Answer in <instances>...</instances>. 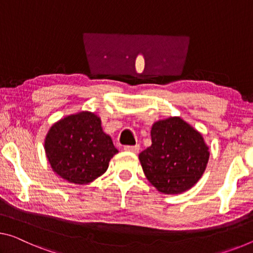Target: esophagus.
Returning <instances> with one entry per match:
<instances>
[{
  "label": "esophagus",
  "mask_w": 253,
  "mask_h": 253,
  "mask_svg": "<svg viewBox=\"0 0 253 253\" xmlns=\"http://www.w3.org/2000/svg\"><path fill=\"white\" fill-rule=\"evenodd\" d=\"M139 149H140V146L139 145H135V146H124V150L132 151V153H138Z\"/></svg>",
  "instance_id": "esophagus-1"
}]
</instances>
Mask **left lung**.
<instances>
[{
    "instance_id": "8db88e82",
    "label": "left lung",
    "mask_w": 253,
    "mask_h": 253,
    "mask_svg": "<svg viewBox=\"0 0 253 253\" xmlns=\"http://www.w3.org/2000/svg\"><path fill=\"white\" fill-rule=\"evenodd\" d=\"M151 142L139 159L146 177L158 191L181 193L197 183L209 158L199 132L180 118H169L154 124Z\"/></svg>"
}]
</instances>
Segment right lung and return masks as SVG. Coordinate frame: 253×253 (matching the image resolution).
<instances>
[{"label":"right lung","instance_id":"1","mask_svg":"<svg viewBox=\"0 0 253 253\" xmlns=\"http://www.w3.org/2000/svg\"><path fill=\"white\" fill-rule=\"evenodd\" d=\"M49 164L64 180L87 184L107 169L118 153L100 120L89 112L70 115L50 127L45 140Z\"/></svg>","mask_w":253,"mask_h":253}]
</instances>
